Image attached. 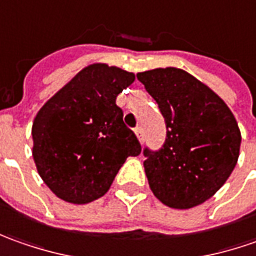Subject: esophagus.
<instances>
[{"label":"esophagus","mask_w":256,"mask_h":256,"mask_svg":"<svg viewBox=\"0 0 256 256\" xmlns=\"http://www.w3.org/2000/svg\"><path fill=\"white\" fill-rule=\"evenodd\" d=\"M134 133H136L138 142H140V143H143V140H144V137H143V128L138 126V128H136V130H134Z\"/></svg>","instance_id":"esophagus-1"}]
</instances>
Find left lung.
I'll return each mask as SVG.
<instances>
[{
	"label": "left lung",
	"mask_w": 256,
	"mask_h": 256,
	"mask_svg": "<svg viewBox=\"0 0 256 256\" xmlns=\"http://www.w3.org/2000/svg\"><path fill=\"white\" fill-rule=\"evenodd\" d=\"M166 122L160 150L146 147L148 186L167 207L186 210L211 198L236 166L241 132L225 102L177 68L137 74Z\"/></svg>",
	"instance_id": "obj_1"
}]
</instances>
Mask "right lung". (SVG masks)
Listing matches in <instances>:
<instances>
[{
    "label": "right lung",
    "mask_w": 256,
    "mask_h": 256,
    "mask_svg": "<svg viewBox=\"0 0 256 256\" xmlns=\"http://www.w3.org/2000/svg\"><path fill=\"white\" fill-rule=\"evenodd\" d=\"M134 74L94 64L52 96L32 124V156L40 178L59 198L86 204L110 188L142 146L124 124L116 98Z\"/></svg>",
    "instance_id": "1"
}]
</instances>
